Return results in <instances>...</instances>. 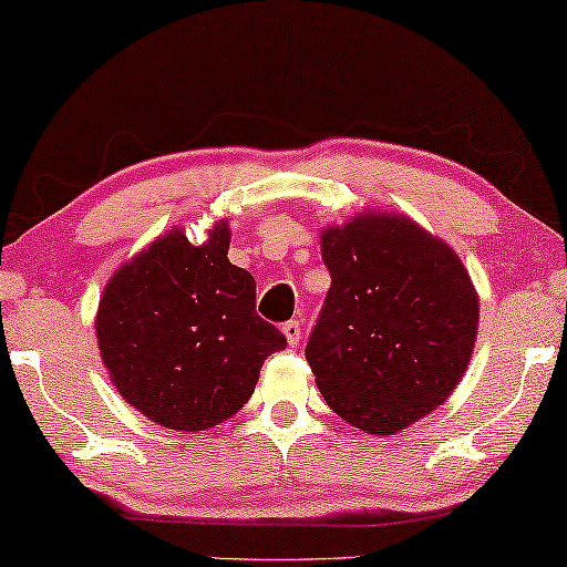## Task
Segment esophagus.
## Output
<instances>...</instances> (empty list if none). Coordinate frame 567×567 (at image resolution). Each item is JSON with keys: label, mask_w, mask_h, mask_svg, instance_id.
<instances>
[{"label": "esophagus", "mask_w": 567, "mask_h": 567, "mask_svg": "<svg viewBox=\"0 0 567 567\" xmlns=\"http://www.w3.org/2000/svg\"><path fill=\"white\" fill-rule=\"evenodd\" d=\"M281 331H284L286 341H289V347H296L301 341V323L299 321H286Z\"/></svg>", "instance_id": "1"}]
</instances>
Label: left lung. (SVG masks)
Returning <instances> with one entry per match:
<instances>
[{
  "label": "left lung",
  "instance_id": "8db88e82",
  "mask_svg": "<svg viewBox=\"0 0 567 567\" xmlns=\"http://www.w3.org/2000/svg\"><path fill=\"white\" fill-rule=\"evenodd\" d=\"M331 289L306 344L341 420L386 437L422 420L465 377L480 296L450 244L402 213L361 210L321 230Z\"/></svg>",
  "mask_w": 567,
  "mask_h": 567
}]
</instances>
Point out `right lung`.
I'll use <instances>...</instances> for the list:
<instances>
[{"mask_svg": "<svg viewBox=\"0 0 567 567\" xmlns=\"http://www.w3.org/2000/svg\"><path fill=\"white\" fill-rule=\"evenodd\" d=\"M220 218L193 246L183 228L151 240L102 291L95 333L125 402L175 432H203L254 394L284 333L256 313V281L228 261Z\"/></svg>", "mask_w": 567, "mask_h": 567, "instance_id": "add662e5", "label": "right lung"}]
</instances>
